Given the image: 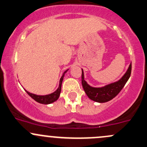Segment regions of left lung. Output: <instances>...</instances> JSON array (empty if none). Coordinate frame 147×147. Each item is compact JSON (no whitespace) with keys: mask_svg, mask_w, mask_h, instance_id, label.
Masks as SVG:
<instances>
[{"mask_svg":"<svg viewBox=\"0 0 147 147\" xmlns=\"http://www.w3.org/2000/svg\"><path fill=\"white\" fill-rule=\"evenodd\" d=\"M132 70V64L129 65L127 70L123 77L116 82L108 84L103 87L95 88L89 86L84 79V72L82 69V84L83 89L90 99L98 103H104L111 101V99L116 96L119 92L124 87L125 84L129 80Z\"/></svg>","mask_w":147,"mask_h":147,"instance_id":"left-lung-1","label":"left lung"}]
</instances>
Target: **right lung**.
<instances>
[{"mask_svg": "<svg viewBox=\"0 0 147 147\" xmlns=\"http://www.w3.org/2000/svg\"><path fill=\"white\" fill-rule=\"evenodd\" d=\"M67 70H66L65 72L63 73V76L61 77V80H60V83H59V86H58V89L55 91V92L53 93L48 94V95H44V96H39V95H36V94H34L32 93H29V92L26 91L27 93L33 98L34 100L40 103H42V104H49V103H51L55 101L56 100H58V98H59L60 96V94H61V85H62V82H63V78H64L65 73L67 72Z\"/></svg>", "mask_w": 147, "mask_h": 147, "instance_id": "right-lung-1", "label": "right lung"}]
</instances>
